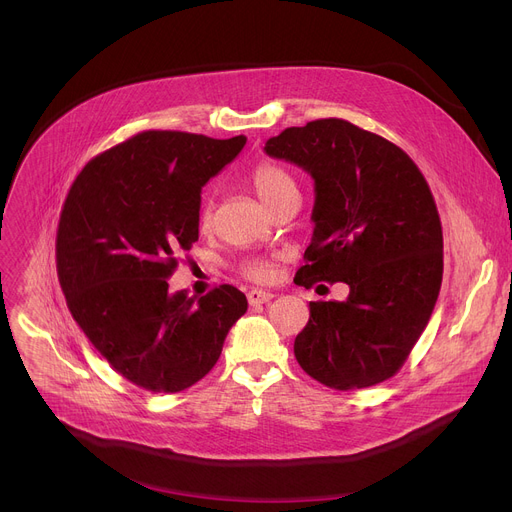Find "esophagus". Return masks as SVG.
Returning <instances> with one entry per match:
<instances>
[{
	"label": "esophagus",
	"instance_id": "esophagus-1",
	"mask_svg": "<svg viewBox=\"0 0 512 512\" xmlns=\"http://www.w3.org/2000/svg\"><path fill=\"white\" fill-rule=\"evenodd\" d=\"M273 298V294L271 292H265V290H251L249 294H247V300H249V304L251 306H261V304H267L269 300Z\"/></svg>",
	"mask_w": 512,
	"mask_h": 512
}]
</instances>
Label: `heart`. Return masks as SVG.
<instances>
[{"label": "heart", "instance_id": "heart-1", "mask_svg": "<svg viewBox=\"0 0 512 512\" xmlns=\"http://www.w3.org/2000/svg\"><path fill=\"white\" fill-rule=\"evenodd\" d=\"M251 183L255 194L261 198V202L273 210L286 200L300 198V188L294 179V175L273 161H261L255 165L251 173ZM214 224V210L212 204H202L198 214V226L200 230H210ZM239 271L253 282H269L275 269L269 259H247L239 265Z\"/></svg>", "mask_w": 512, "mask_h": 512}]
</instances>
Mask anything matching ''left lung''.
<instances>
[{"mask_svg":"<svg viewBox=\"0 0 512 512\" xmlns=\"http://www.w3.org/2000/svg\"><path fill=\"white\" fill-rule=\"evenodd\" d=\"M314 179V235L296 284L345 282V302H310L294 341L300 367L335 390L376 386L408 359L443 280V230L414 161L341 118L286 128L265 143Z\"/></svg>","mask_w":512,"mask_h":512,"instance_id":"left-lung-1","label":"left lung"}]
</instances>
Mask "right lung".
<instances>
[{"label":"right lung","instance_id":"add662e5","mask_svg":"<svg viewBox=\"0 0 512 512\" xmlns=\"http://www.w3.org/2000/svg\"><path fill=\"white\" fill-rule=\"evenodd\" d=\"M247 138L143 130L75 177L57 230V273L79 329L138 388L175 394L216 365L247 298L222 284L169 292L179 253L198 241L204 183Z\"/></svg>","mask_w":512,"mask_h":512}]
</instances>
